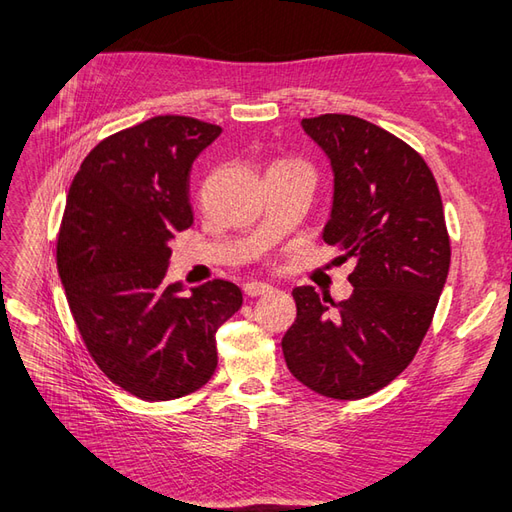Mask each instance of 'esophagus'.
Listing matches in <instances>:
<instances>
[{
  "instance_id": "obj_1",
  "label": "esophagus",
  "mask_w": 512,
  "mask_h": 512,
  "mask_svg": "<svg viewBox=\"0 0 512 512\" xmlns=\"http://www.w3.org/2000/svg\"><path fill=\"white\" fill-rule=\"evenodd\" d=\"M273 292V286L264 284V281H248L244 286V295L246 297H259V295H270Z\"/></svg>"
}]
</instances>
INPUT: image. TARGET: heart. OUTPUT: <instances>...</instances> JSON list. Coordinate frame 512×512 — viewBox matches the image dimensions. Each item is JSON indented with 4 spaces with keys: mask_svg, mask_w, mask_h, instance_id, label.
<instances>
[{
    "mask_svg": "<svg viewBox=\"0 0 512 512\" xmlns=\"http://www.w3.org/2000/svg\"><path fill=\"white\" fill-rule=\"evenodd\" d=\"M277 165H284V162H277Z\"/></svg>",
    "mask_w": 512,
    "mask_h": 512,
    "instance_id": "obj_1",
    "label": "heart"
}]
</instances>
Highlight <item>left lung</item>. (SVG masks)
<instances>
[{"label":"left lung","mask_w":512,"mask_h":512,"mask_svg":"<svg viewBox=\"0 0 512 512\" xmlns=\"http://www.w3.org/2000/svg\"><path fill=\"white\" fill-rule=\"evenodd\" d=\"M330 158L332 215L323 239L354 257L350 299L292 290L297 319L281 339L286 365L321 396L358 400L405 369L427 334L449 275L451 242L438 182L405 140L350 114L301 121Z\"/></svg>","instance_id":"obj_1"}]
</instances>
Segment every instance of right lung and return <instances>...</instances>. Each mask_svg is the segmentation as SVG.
<instances>
[{"label":"right lung","mask_w":512,"mask_h":512,"mask_svg":"<svg viewBox=\"0 0 512 512\" xmlns=\"http://www.w3.org/2000/svg\"><path fill=\"white\" fill-rule=\"evenodd\" d=\"M222 127L154 116L96 145L72 180L57 268L94 363L140 400H176L209 383L215 332L242 290L213 279L184 295L165 284L171 239L193 224L189 173Z\"/></svg>","instance_id":"add662e5"}]
</instances>
